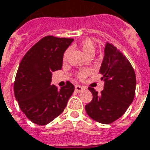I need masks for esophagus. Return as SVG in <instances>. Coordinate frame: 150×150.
<instances>
[{
  "label": "esophagus",
  "mask_w": 150,
  "mask_h": 150,
  "mask_svg": "<svg viewBox=\"0 0 150 150\" xmlns=\"http://www.w3.org/2000/svg\"><path fill=\"white\" fill-rule=\"evenodd\" d=\"M75 90L77 93H80V92H82L83 90H84V88L80 85H75Z\"/></svg>",
  "instance_id": "1"
}]
</instances>
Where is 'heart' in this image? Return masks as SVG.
<instances>
[{"mask_svg": "<svg viewBox=\"0 0 150 150\" xmlns=\"http://www.w3.org/2000/svg\"><path fill=\"white\" fill-rule=\"evenodd\" d=\"M79 47H80V49L83 51V53L85 54L87 57H88L90 55H93L94 54V52H95V45H94V43L89 40V39H87V40H83L82 42L80 43V45H79ZM68 54H69V51L67 50L66 52H65L64 55H63V60L66 61L67 60V58L68 57ZM91 74V71L88 70V69H85V70H81V71H79L78 72V78L79 79H84L88 76V75H89Z\"/></svg>", "mask_w": 150, "mask_h": 150, "instance_id": "heart-1", "label": "heart"}]
</instances>
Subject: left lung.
<instances>
[{"label": "left lung", "mask_w": 150, "mask_h": 150, "mask_svg": "<svg viewBox=\"0 0 150 150\" xmlns=\"http://www.w3.org/2000/svg\"><path fill=\"white\" fill-rule=\"evenodd\" d=\"M99 72L103 75L104 89L98 94L93 88H88L93 100L86 105L85 110L93 120L108 124L119 119L132 104L137 79L129 61L110 43H106L105 47Z\"/></svg>", "instance_id": "left-lung-1"}]
</instances>
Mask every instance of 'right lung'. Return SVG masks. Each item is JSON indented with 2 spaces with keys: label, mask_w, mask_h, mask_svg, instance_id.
Segmentation results:
<instances>
[{
  "label": "right lung",
  "mask_w": 150,
  "mask_h": 150,
  "mask_svg": "<svg viewBox=\"0 0 150 150\" xmlns=\"http://www.w3.org/2000/svg\"><path fill=\"white\" fill-rule=\"evenodd\" d=\"M74 39L48 35L33 45L21 61L13 92L21 110L35 124L46 125L60 115L75 90L71 83L58 89L52 72L62 69L63 54Z\"/></svg>",
  "instance_id": "right-lung-1"
}]
</instances>
